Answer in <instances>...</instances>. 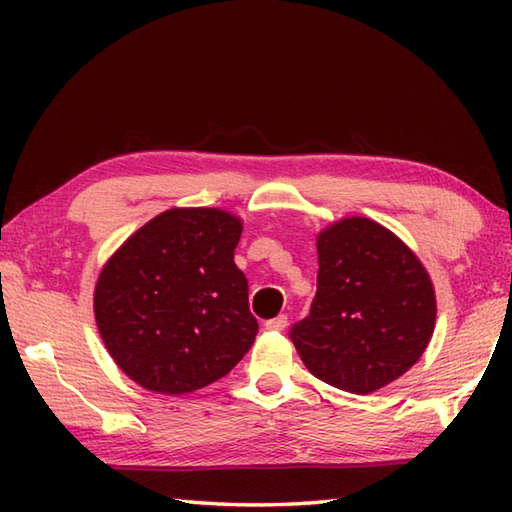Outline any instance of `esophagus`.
Wrapping results in <instances>:
<instances>
[{
    "mask_svg": "<svg viewBox=\"0 0 512 512\" xmlns=\"http://www.w3.org/2000/svg\"><path fill=\"white\" fill-rule=\"evenodd\" d=\"M286 325H288V317H286V314H279V317L266 321V328H268V330H275V332L286 330Z\"/></svg>",
    "mask_w": 512,
    "mask_h": 512,
    "instance_id": "34e87169",
    "label": "esophagus"
}]
</instances>
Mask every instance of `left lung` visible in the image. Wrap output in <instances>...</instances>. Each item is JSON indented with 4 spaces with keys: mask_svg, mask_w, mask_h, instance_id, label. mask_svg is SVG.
I'll return each mask as SVG.
<instances>
[{
    "mask_svg": "<svg viewBox=\"0 0 512 512\" xmlns=\"http://www.w3.org/2000/svg\"><path fill=\"white\" fill-rule=\"evenodd\" d=\"M317 250V295L290 341L323 383L369 394L422 356L436 325L433 286L416 255L367 217L330 226Z\"/></svg>",
    "mask_w": 512,
    "mask_h": 512,
    "instance_id": "8db88e82",
    "label": "left lung"
}]
</instances>
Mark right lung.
Listing matches in <instances>:
<instances>
[{
	"label": "right lung",
	"instance_id": "add662e5",
	"mask_svg": "<svg viewBox=\"0 0 512 512\" xmlns=\"http://www.w3.org/2000/svg\"><path fill=\"white\" fill-rule=\"evenodd\" d=\"M242 224L220 209H171L105 264L94 292L101 339L123 372L158 394H189L226 376L259 323L233 262Z\"/></svg>",
	"mask_w": 512,
	"mask_h": 512
}]
</instances>
